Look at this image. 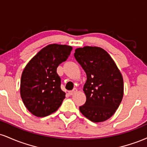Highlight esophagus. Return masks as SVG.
<instances>
[{"mask_svg": "<svg viewBox=\"0 0 147 147\" xmlns=\"http://www.w3.org/2000/svg\"><path fill=\"white\" fill-rule=\"evenodd\" d=\"M77 92V88H74L72 90L69 91L68 93H69V95H73L74 94H75Z\"/></svg>", "mask_w": 147, "mask_h": 147, "instance_id": "esophagus-1", "label": "esophagus"}]
</instances>
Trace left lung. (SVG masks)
Returning a JSON list of instances; mask_svg holds the SVG:
<instances>
[{
    "label": "left lung",
    "mask_w": 147,
    "mask_h": 147,
    "mask_svg": "<svg viewBox=\"0 0 147 147\" xmlns=\"http://www.w3.org/2000/svg\"><path fill=\"white\" fill-rule=\"evenodd\" d=\"M74 56L87 76L83 89L86 102L79 106V111L93 122L106 121L115 113L122 100V74L108 52L101 48H77Z\"/></svg>",
    "instance_id": "left-lung-1"
}]
</instances>
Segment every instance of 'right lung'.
I'll use <instances>...</instances> for the list:
<instances>
[{
  "instance_id": "obj_1",
  "label": "right lung",
  "mask_w": 147,
  "mask_h": 147,
  "mask_svg": "<svg viewBox=\"0 0 147 147\" xmlns=\"http://www.w3.org/2000/svg\"><path fill=\"white\" fill-rule=\"evenodd\" d=\"M72 49L66 45H47L30 61L23 70L21 97L25 107L34 115L45 117L61 105L65 93L61 89V78L57 68L66 61Z\"/></svg>"
}]
</instances>
